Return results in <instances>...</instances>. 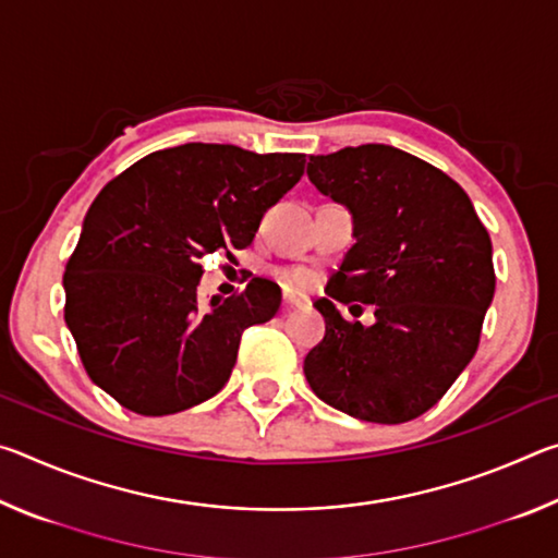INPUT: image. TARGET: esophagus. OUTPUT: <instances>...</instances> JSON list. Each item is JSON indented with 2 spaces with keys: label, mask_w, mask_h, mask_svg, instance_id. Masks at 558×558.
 Masks as SVG:
<instances>
[{
  "label": "esophagus",
  "mask_w": 558,
  "mask_h": 558,
  "mask_svg": "<svg viewBox=\"0 0 558 558\" xmlns=\"http://www.w3.org/2000/svg\"><path fill=\"white\" fill-rule=\"evenodd\" d=\"M305 305H307V302L295 298V295H288V292L282 295V307H286V310H298V307H305Z\"/></svg>",
  "instance_id": "obj_1"
}]
</instances>
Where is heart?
<instances>
[{"instance_id": "obj_1", "label": "heart", "mask_w": 558, "mask_h": 558, "mask_svg": "<svg viewBox=\"0 0 558 558\" xmlns=\"http://www.w3.org/2000/svg\"><path fill=\"white\" fill-rule=\"evenodd\" d=\"M282 282H286V288L290 290L305 292L315 286V272L307 268H288L282 270Z\"/></svg>"}]
</instances>
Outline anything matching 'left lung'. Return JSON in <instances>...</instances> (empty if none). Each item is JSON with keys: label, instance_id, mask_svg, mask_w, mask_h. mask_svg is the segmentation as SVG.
I'll use <instances>...</instances> for the list:
<instances>
[{"label": "left lung", "instance_id": "left-lung-1", "mask_svg": "<svg viewBox=\"0 0 558 558\" xmlns=\"http://www.w3.org/2000/svg\"><path fill=\"white\" fill-rule=\"evenodd\" d=\"M307 177L352 211L356 239L315 302L325 337L305 356L310 389L369 423L418 418L477 352L495 295L489 233L458 182L391 145L313 155ZM337 301L374 304L377 323L347 324Z\"/></svg>", "mask_w": 558, "mask_h": 558}]
</instances>
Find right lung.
<instances>
[{
  "label": "right lung",
  "instance_id": "right-lung-1",
  "mask_svg": "<svg viewBox=\"0 0 558 558\" xmlns=\"http://www.w3.org/2000/svg\"><path fill=\"white\" fill-rule=\"evenodd\" d=\"M302 172L298 153L189 143L102 186L63 272L65 325L93 384L140 415L186 411L223 389L243 329L276 317L280 288L253 278L206 310L199 260L251 245Z\"/></svg>",
  "mask_w": 558,
  "mask_h": 558
}]
</instances>
